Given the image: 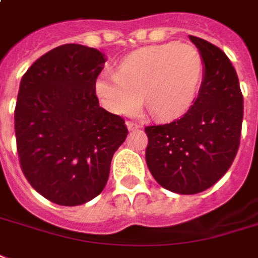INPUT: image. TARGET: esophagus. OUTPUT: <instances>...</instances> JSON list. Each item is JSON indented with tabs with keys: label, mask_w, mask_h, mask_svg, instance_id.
Instances as JSON below:
<instances>
[{
	"label": "esophagus",
	"mask_w": 258,
	"mask_h": 258,
	"mask_svg": "<svg viewBox=\"0 0 258 258\" xmlns=\"http://www.w3.org/2000/svg\"><path fill=\"white\" fill-rule=\"evenodd\" d=\"M126 126L129 131H137V129H140V125L137 123V122H133V121H127L126 122Z\"/></svg>",
	"instance_id": "34e87169"
}]
</instances>
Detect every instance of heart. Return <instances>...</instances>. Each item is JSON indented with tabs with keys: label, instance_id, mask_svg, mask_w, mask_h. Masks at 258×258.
Segmentation results:
<instances>
[{
	"label": "heart",
	"instance_id": "b5f03b06",
	"mask_svg": "<svg viewBox=\"0 0 258 258\" xmlns=\"http://www.w3.org/2000/svg\"><path fill=\"white\" fill-rule=\"evenodd\" d=\"M203 71L200 51L190 44H155L129 54L117 72L100 75L95 91L104 106L119 115L135 113L144 96L155 117L173 118L191 106Z\"/></svg>",
	"mask_w": 258,
	"mask_h": 258
}]
</instances>
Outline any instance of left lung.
I'll return each mask as SVG.
<instances>
[{
  "mask_svg": "<svg viewBox=\"0 0 258 258\" xmlns=\"http://www.w3.org/2000/svg\"><path fill=\"white\" fill-rule=\"evenodd\" d=\"M204 62L195 103L170 123L145 127V159L159 185L179 195L204 191L223 177L235 159L243 118L237 72L226 54L189 36Z\"/></svg>",
  "mask_w": 258,
  "mask_h": 258,
  "instance_id": "1",
  "label": "left lung"
}]
</instances>
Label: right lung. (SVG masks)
Wrapping results in <instances>:
<instances>
[{
    "label": "right lung",
    "instance_id": "obj_1",
    "mask_svg": "<svg viewBox=\"0 0 258 258\" xmlns=\"http://www.w3.org/2000/svg\"><path fill=\"white\" fill-rule=\"evenodd\" d=\"M104 62L96 48L62 44L21 77L15 108L21 170L58 205H81L100 195L114 152L126 139L123 118L100 107L96 96Z\"/></svg>",
    "mask_w": 258,
    "mask_h": 258
}]
</instances>
